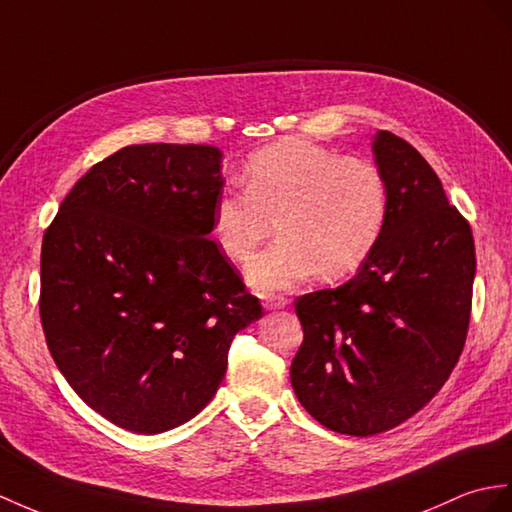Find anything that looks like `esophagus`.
<instances>
[{
    "label": "esophagus",
    "instance_id": "esophagus-1",
    "mask_svg": "<svg viewBox=\"0 0 512 512\" xmlns=\"http://www.w3.org/2000/svg\"><path fill=\"white\" fill-rule=\"evenodd\" d=\"M289 306V299H286L284 295H276V293H269L265 297V308L267 310H278V308H284Z\"/></svg>",
    "mask_w": 512,
    "mask_h": 512
}]
</instances>
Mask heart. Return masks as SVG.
Masks as SVG:
<instances>
[{"mask_svg":"<svg viewBox=\"0 0 512 512\" xmlns=\"http://www.w3.org/2000/svg\"><path fill=\"white\" fill-rule=\"evenodd\" d=\"M243 186L215 199L213 234L223 252L245 263L276 221L278 241L247 267L260 291L286 289L317 271L352 273L389 217V186L376 162L310 141H280L249 156Z\"/></svg>","mask_w":512,"mask_h":512,"instance_id":"b5f03b06","label":"heart"}]
</instances>
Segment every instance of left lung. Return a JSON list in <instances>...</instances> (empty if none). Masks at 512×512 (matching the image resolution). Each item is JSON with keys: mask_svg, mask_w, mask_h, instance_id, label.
Instances as JSON below:
<instances>
[{"mask_svg": "<svg viewBox=\"0 0 512 512\" xmlns=\"http://www.w3.org/2000/svg\"><path fill=\"white\" fill-rule=\"evenodd\" d=\"M373 154L389 186L380 241L350 282L295 299L293 391L321 426L350 436L400 426L450 378L476 276L469 221L426 158L386 130Z\"/></svg>", "mask_w": 512, "mask_h": 512, "instance_id": "obj_1", "label": "left lung"}]
</instances>
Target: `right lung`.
Segmentation results:
<instances>
[{
    "label": "right lung",
    "mask_w": 512,
    "mask_h": 512,
    "mask_svg": "<svg viewBox=\"0 0 512 512\" xmlns=\"http://www.w3.org/2000/svg\"><path fill=\"white\" fill-rule=\"evenodd\" d=\"M221 189L213 145H128L84 173L43 234L49 354L119 428L158 434L195 417L234 334L263 317L208 239Z\"/></svg>",
    "instance_id": "1"
}]
</instances>
